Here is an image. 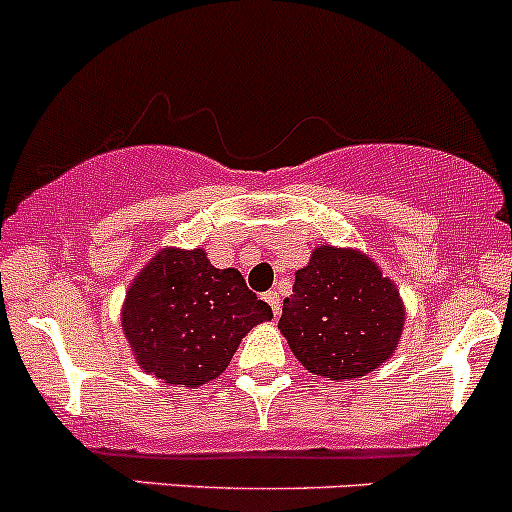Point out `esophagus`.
Segmentation results:
<instances>
[{
    "mask_svg": "<svg viewBox=\"0 0 512 512\" xmlns=\"http://www.w3.org/2000/svg\"><path fill=\"white\" fill-rule=\"evenodd\" d=\"M265 302L267 304H270V307H272V314H275V317H277V314H280V292H275V289H272V292H267L265 294Z\"/></svg>",
    "mask_w": 512,
    "mask_h": 512,
    "instance_id": "obj_1",
    "label": "esophagus"
}]
</instances>
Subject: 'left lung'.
I'll return each instance as SVG.
<instances>
[{"label":"left lung","instance_id":"obj_1","mask_svg":"<svg viewBox=\"0 0 512 512\" xmlns=\"http://www.w3.org/2000/svg\"><path fill=\"white\" fill-rule=\"evenodd\" d=\"M282 304L280 332L304 369L324 379H359L399 344L404 304L396 285L356 250L317 247Z\"/></svg>","mask_w":512,"mask_h":512}]
</instances>
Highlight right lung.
Returning <instances> with one entry per match:
<instances>
[{
	"mask_svg": "<svg viewBox=\"0 0 512 512\" xmlns=\"http://www.w3.org/2000/svg\"><path fill=\"white\" fill-rule=\"evenodd\" d=\"M272 319L237 270H218L203 250L168 247L126 292L123 332L141 369L168 384L203 386L227 369L242 337Z\"/></svg>",
	"mask_w": 512,
	"mask_h": 512,
	"instance_id": "right-lung-1",
	"label": "right lung"
}]
</instances>
